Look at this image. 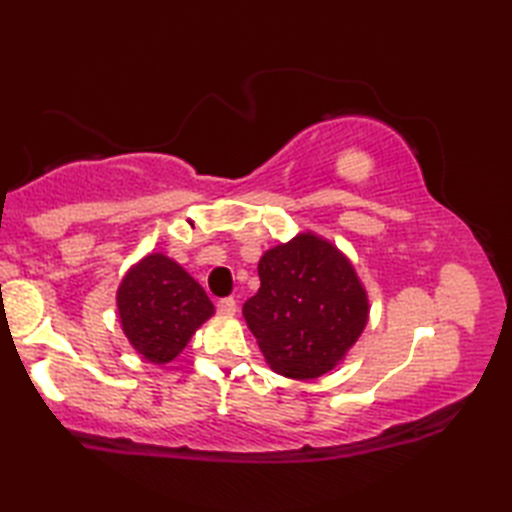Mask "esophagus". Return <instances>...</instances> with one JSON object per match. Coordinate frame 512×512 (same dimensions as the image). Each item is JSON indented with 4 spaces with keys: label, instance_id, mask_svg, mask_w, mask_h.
Masks as SVG:
<instances>
[{
    "label": "esophagus",
    "instance_id": "esophagus-1",
    "mask_svg": "<svg viewBox=\"0 0 512 512\" xmlns=\"http://www.w3.org/2000/svg\"><path fill=\"white\" fill-rule=\"evenodd\" d=\"M215 306H217V312H222V314H235V310H237V303L233 297L217 299Z\"/></svg>",
    "mask_w": 512,
    "mask_h": 512
}]
</instances>
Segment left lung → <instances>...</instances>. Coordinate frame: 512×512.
<instances>
[{
	"label": "left lung",
	"instance_id": "8db88e82",
	"mask_svg": "<svg viewBox=\"0 0 512 512\" xmlns=\"http://www.w3.org/2000/svg\"><path fill=\"white\" fill-rule=\"evenodd\" d=\"M257 295L244 319L277 374L319 378L341 361L367 323V297L352 264L310 233L259 259Z\"/></svg>",
	"mask_w": 512,
	"mask_h": 512
}]
</instances>
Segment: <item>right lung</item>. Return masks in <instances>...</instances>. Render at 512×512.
I'll list each match as a JSON object with an SVG mask.
<instances>
[{
    "label": "right lung",
    "mask_w": 512,
    "mask_h": 512,
    "mask_svg": "<svg viewBox=\"0 0 512 512\" xmlns=\"http://www.w3.org/2000/svg\"><path fill=\"white\" fill-rule=\"evenodd\" d=\"M116 301L129 343L151 363L173 361L213 314L198 281L160 253L129 270Z\"/></svg>",
    "instance_id": "1"
}]
</instances>
